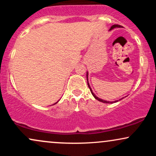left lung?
<instances>
[{
	"instance_id": "1",
	"label": "left lung",
	"mask_w": 156,
	"mask_h": 156,
	"mask_svg": "<svg viewBox=\"0 0 156 156\" xmlns=\"http://www.w3.org/2000/svg\"><path fill=\"white\" fill-rule=\"evenodd\" d=\"M121 27H122V26H119V25H113V26H112V27H111L110 30H112L113 28H121ZM87 83H88V87H89V89H90L91 93H92V95L94 96V98H95L96 100H98V101H101V102H103V103H116V102L118 101H114V102H109V101H103V100L100 99L99 98H98V97H97V96L95 95V94H94V93H93L92 89H91L90 86H89V83H88V73H87ZM120 100H121V99H120ZM120 100H119V101H120Z\"/></svg>"
}]
</instances>
